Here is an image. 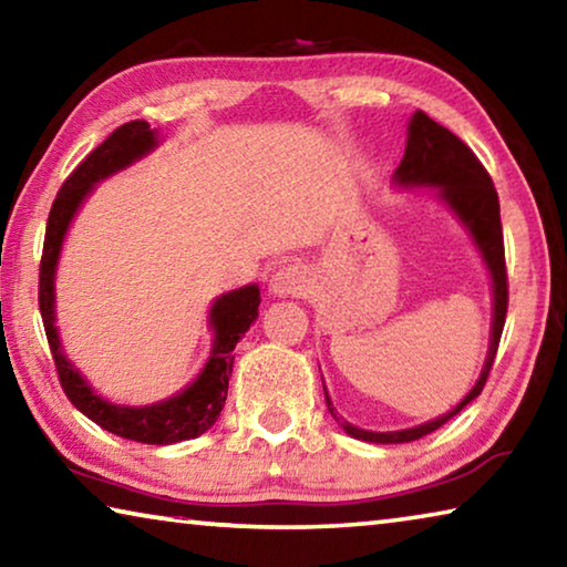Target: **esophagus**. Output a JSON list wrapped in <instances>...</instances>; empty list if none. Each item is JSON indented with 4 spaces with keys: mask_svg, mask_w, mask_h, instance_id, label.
I'll return each instance as SVG.
<instances>
[{
    "mask_svg": "<svg viewBox=\"0 0 567 567\" xmlns=\"http://www.w3.org/2000/svg\"><path fill=\"white\" fill-rule=\"evenodd\" d=\"M307 290V275L302 267L287 265L282 270H277L270 280V292L277 297H295Z\"/></svg>",
    "mask_w": 567,
    "mask_h": 567,
    "instance_id": "34e87169",
    "label": "esophagus"
}]
</instances>
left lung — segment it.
Masks as SVG:
<instances>
[{"label":"left lung","instance_id":"1","mask_svg":"<svg viewBox=\"0 0 567 567\" xmlns=\"http://www.w3.org/2000/svg\"><path fill=\"white\" fill-rule=\"evenodd\" d=\"M395 185L400 187H437L440 199L447 203V207L460 217L470 235H473L475 245L483 255V260L493 277V332H491V350H487V360L483 364V372L475 382V388L467 392L465 400L455 405L447 415L430 420L425 425L398 430V433H370V430H360L338 417L332 402L328 400L330 415L340 422L342 430L352 437L364 440V443H412V440L425 437L433 430L443 427L450 417H455L467 402H473L480 392H483L487 375L495 362L497 344H501V334L505 328L507 315V270H505V245H503V225H501V203H497V192L491 175L483 167V162L475 157L463 140L455 137L453 132L435 120H430L425 112H415L408 127V147L405 157H402L400 167L395 169Z\"/></svg>","mask_w":567,"mask_h":567}]
</instances>
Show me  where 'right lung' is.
I'll list each match as a JSON object with an SVG mask.
<instances>
[{
  "instance_id": "add662e5",
  "label": "right lung",
  "mask_w": 567,
  "mask_h": 567,
  "mask_svg": "<svg viewBox=\"0 0 567 567\" xmlns=\"http://www.w3.org/2000/svg\"><path fill=\"white\" fill-rule=\"evenodd\" d=\"M157 147V132L150 130L147 122L134 120L114 130L97 150L84 157L70 177L64 179L62 189L47 219L44 249L40 262V312L50 342L52 360L60 375V385L72 405L87 415L100 427L110 433L147 445H172L182 440L197 437L215 425L219 412L225 408L229 375H233L235 344L249 330L260 307V287L247 285L239 290L217 297L209 310V324L215 330V344L209 360L199 378L185 388L179 395L162 400L157 405L124 408L102 400L84 378L76 372L74 364L64 358L60 332L54 324V270L60 260V249L64 243L66 227L80 209L82 199L90 195L100 179L114 175L132 162L145 157L150 150Z\"/></svg>"
}]
</instances>
